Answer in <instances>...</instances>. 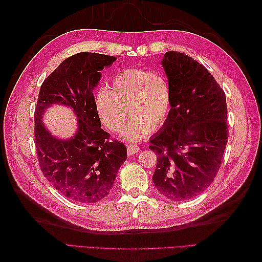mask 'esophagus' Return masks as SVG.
Listing matches in <instances>:
<instances>
[{"label": "esophagus", "mask_w": 262, "mask_h": 262, "mask_svg": "<svg viewBox=\"0 0 262 262\" xmlns=\"http://www.w3.org/2000/svg\"><path fill=\"white\" fill-rule=\"evenodd\" d=\"M128 154L129 155H133V154H136V153H138L139 150H140V146H138V145H133V144H129L128 145Z\"/></svg>", "instance_id": "1"}]
</instances>
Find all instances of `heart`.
<instances>
[{
	"label": "heart",
	"instance_id": "obj_1",
	"mask_svg": "<svg viewBox=\"0 0 262 262\" xmlns=\"http://www.w3.org/2000/svg\"><path fill=\"white\" fill-rule=\"evenodd\" d=\"M171 101L167 76L147 69L120 71L114 77L112 91L101 89L95 97L98 116L109 131H119L131 117L122 130V137L130 141L144 139L150 130L162 128L169 117Z\"/></svg>",
	"mask_w": 262,
	"mask_h": 262
}]
</instances>
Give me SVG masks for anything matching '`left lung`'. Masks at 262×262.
<instances>
[{
    "instance_id": "left-lung-1",
    "label": "left lung",
    "mask_w": 262,
    "mask_h": 262,
    "mask_svg": "<svg viewBox=\"0 0 262 262\" xmlns=\"http://www.w3.org/2000/svg\"><path fill=\"white\" fill-rule=\"evenodd\" d=\"M162 64L171 89V109L150 140L157 155L153 182L170 201H186L209 188L222 165L228 139L224 91L199 62L168 51Z\"/></svg>"
}]
</instances>
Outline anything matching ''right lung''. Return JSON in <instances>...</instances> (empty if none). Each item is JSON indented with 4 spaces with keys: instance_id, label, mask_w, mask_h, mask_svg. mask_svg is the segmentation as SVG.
I'll list each match as a JSON object with an SVG mask.
<instances>
[{
    "instance_id": "right-lung-1",
    "label": "right lung",
    "mask_w": 262,
    "mask_h": 262,
    "mask_svg": "<svg viewBox=\"0 0 262 262\" xmlns=\"http://www.w3.org/2000/svg\"><path fill=\"white\" fill-rule=\"evenodd\" d=\"M116 60L113 55L93 52L71 55L46 78L39 91L34 116L39 166L54 189L83 204L107 196L126 160L125 145L110 140V134L100 128L93 94L100 71ZM53 103L75 110L79 128L72 139L54 138L42 123V114Z\"/></svg>"
}]
</instances>
